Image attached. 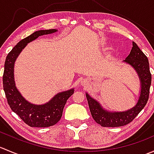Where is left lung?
I'll return each mask as SVG.
<instances>
[{"instance_id":"obj_1","label":"left lung","mask_w":154,"mask_h":154,"mask_svg":"<svg viewBox=\"0 0 154 154\" xmlns=\"http://www.w3.org/2000/svg\"><path fill=\"white\" fill-rule=\"evenodd\" d=\"M124 62L133 66L137 72L141 81V93L136 106L125 112H109L103 109L100 103L86 94L90 112L94 120L98 125L106 127H122L128 125L139 115L145 106L149 98L151 84V74L148 59L145 54L133 42V48Z\"/></svg>"}]
</instances>
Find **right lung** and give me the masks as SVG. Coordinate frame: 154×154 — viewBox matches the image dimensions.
Returning a JSON list of instances; mask_svg holds the SVG:
<instances>
[{
  "label": "right lung",
  "mask_w": 154,
  "mask_h": 154,
  "mask_svg": "<svg viewBox=\"0 0 154 154\" xmlns=\"http://www.w3.org/2000/svg\"><path fill=\"white\" fill-rule=\"evenodd\" d=\"M57 29H51L34 32L23 38L12 48L7 56L3 75V87L11 109L16 113L21 120L34 127H48L57 123L63 116V109L67 100L74 93V88L58 93L48 103L43 105H34L29 103L21 96L16 88L14 80V63L23 48L27 43L38 36L55 32Z\"/></svg>",
  "instance_id": "obj_1"
}]
</instances>
